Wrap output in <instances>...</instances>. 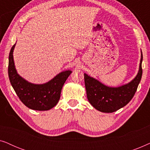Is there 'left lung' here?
Masks as SVG:
<instances>
[{
  "label": "left lung",
  "instance_id": "obj_1",
  "mask_svg": "<svg viewBox=\"0 0 150 150\" xmlns=\"http://www.w3.org/2000/svg\"><path fill=\"white\" fill-rule=\"evenodd\" d=\"M141 52L138 73L134 79L124 85L117 87H108L87 74H84L87 99L96 110L102 112H113L124 107L132 100L142 76L143 54Z\"/></svg>",
  "mask_w": 150,
  "mask_h": 150
}]
</instances>
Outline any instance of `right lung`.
Segmentation results:
<instances>
[{"instance_id": "1", "label": "right lung", "mask_w": 150, "mask_h": 150, "mask_svg": "<svg viewBox=\"0 0 150 150\" xmlns=\"http://www.w3.org/2000/svg\"><path fill=\"white\" fill-rule=\"evenodd\" d=\"M12 46L9 56L8 74L14 91L26 106L35 110H48L54 107L60 99L61 89L71 73V70L61 71L50 81L44 84L30 83L17 72L13 60Z\"/></svg>"}]
</instances>
